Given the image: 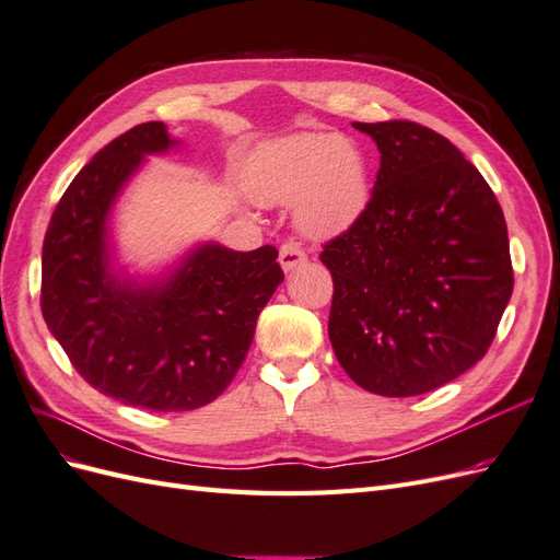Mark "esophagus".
Returning <instances> with one entry per match:
<instances>
[{"instance_id":"obj_1","label":"esophagus","mask_w":560,"mask_h":560,"mask_svg":"<svg viewBox=\"0 0 560 560\" xmlns=\"http://www.w3.org/2000/svg\"><path fill=\"white\" fill-rule=\"evenodd\" d=\"M301 264H306V252H303L301 247H296V245L280 247V266L284 273H290V270H294Z\"/></svg>"}]
</instances>
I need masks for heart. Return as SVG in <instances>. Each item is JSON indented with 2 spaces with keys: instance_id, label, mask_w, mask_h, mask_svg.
<instances>
[{
  "instance_id": "obj_1",
  "label": "heart",
  "mask_w": 560,
  "mask_h": 560,
  "mask_svg": "<svg viewBox=\"0 0 560 560\" xmlns=\"http://www.w3.org/2000/svg\"><path fill=\"white\" fill-rule=\"evenodd\" d=\"M243 186L257 206H292L299 233L329 241L346 233L369 206V165L343 135L294 132L252 151Z\"/></svg>"
}]
</instances>
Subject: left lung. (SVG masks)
I'll return each mask as SVG.
<instances>
[{"label": "left lung", "mask_w": 560, "mask_h": 560, "mask_svg": "<svg viewBox=\"0 0 560 560\" xmlns=\"http://www.w3.org/2000/svg\"><path fill=\"white\" fill-rule=\"evenodd\" d=\"M381 167L362 217L325 245L329 341L360 387L416 397L465 374L493 343L514 290L495 194L444 135L352 124Z\"/></svg>", "instance_id": "1"}]
</instances>
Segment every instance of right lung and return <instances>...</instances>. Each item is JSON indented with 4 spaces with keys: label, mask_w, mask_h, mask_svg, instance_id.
<instances>
[{
    "label": "right lung",
    "mask_w": 560,
    "mask_h": 560,
    "mask_svg": "<svg viewBox=\"0 0 560 560\" xmlns=\"http://www.w3.org/2000/svg\"><path fill=\"white\" fill-rule=\"evenodd\" d=\"M182 140L165 124L130 128L67 186L42 252V313L81 378L149 411H194L233 381L257 317L284 280L278 249L198 241L173 261L135 268L114 214L147 156Z\"/></svg>",
    "instance_id": "right-lung-1"
}]
</instances>
